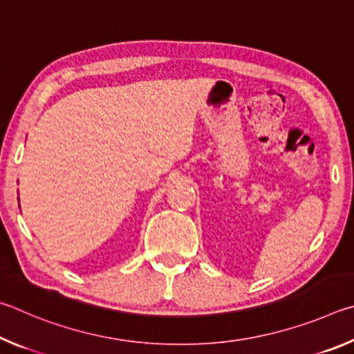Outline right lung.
I'll return each mask as SVG.
<instances>
[{"instance_id": "right-lung-1", "label": "right lung", "mask_w": 354, "mask_h": 354, "mask_svg": "<svg viewBox=\"0 0 354 354\" xmlns=\"http://www.w3.org/2000/svg\"><path fill=\"white\" fill-rule=\"evenodd\" d=\"M18 201H20V199H18Z\"/></svg>"}]
</instances>
